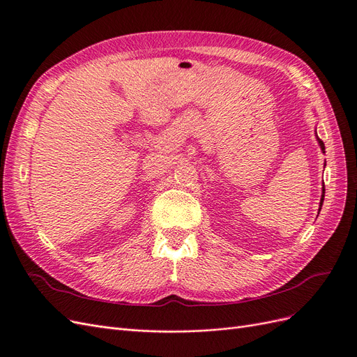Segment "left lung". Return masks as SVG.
I'll return each instance as SVG.
<instances>
[{"label": "left lung", "mask_w": 357, "mask_h": 357, "mask_svg": "<svg viewBox=\"0 0 357 357\" xmlns=\"http://www.w3.org/2000/svg\"><path fill=\"white\" fill-rule=\"evenodd\" d=\"M319 141V145H321V149L322 150H325V147H324V142L321 141V139H318ZM324 197H325V190H324V192H322V199H321V206H322V203H324Z\"/></svg>", "instance_id": "1"}]
</instances>
